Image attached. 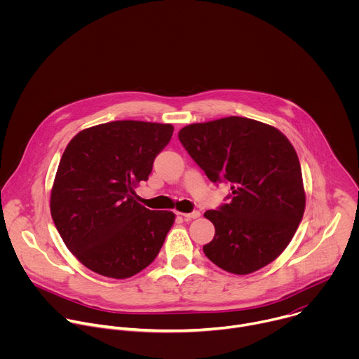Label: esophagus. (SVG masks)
Wrapping results in <instances>:
<instances>
[{
	"label": "esophagus",
	"instance_id": "obj_1",
	"mask_svg": "<svg viewBox=\"0 0 359 359\" xmlns=\"http://www.w3.org/2000/svg\"><path fill=\"white\" fill-rule=\"evenodd\" d=\"M182 216L184 217V220H193V219H197V217L200 216V212L194 210V212H191V213H183Z\"/></svg>",
	"mask_w": 359,
	"mask_h": 359
}]
</instances>
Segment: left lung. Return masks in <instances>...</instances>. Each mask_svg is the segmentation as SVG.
<instances>
[{
    "instance_id": "8db88e82",
    "label": "left lung",
    "mask_w": 359,
    "mask_h": 359,
    "mask_svg": "<svg viewBox=\"0 0 359 359\" xmlns=\"http://www.w3.org/2000/svg\"><path fill=\"white\" fill-rule=\"evenodd\" d=\"M179 140L210 182L231 193L204 217L216 229L204 254L233 274L257 271L285 250L305 209L301 166L290 140L276 128L240 116L193 123Z\"/></svg>"
}]
</instances>
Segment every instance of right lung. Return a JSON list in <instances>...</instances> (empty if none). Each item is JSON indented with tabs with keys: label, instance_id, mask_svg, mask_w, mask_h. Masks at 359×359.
Instances as JSON below:
<instances>
[{
	"label": "right lung",
	"instance_id": "add662e5",
	"mask_svg": "<svg viewBox=\"0 0 359 359\" xmlns=\"http://www.w3.org/2000/svg\"><path fill=\"white\" fill-rule=\"evenodd\" d=\"M173 126L115 121L79 132L67 146L50 191V216L65 245L89 270L129 278L159 254L175 215L136 201Z\"/></svg>",
	"mask_w": 359,
	"mask_h": 359
}]
</instances>
